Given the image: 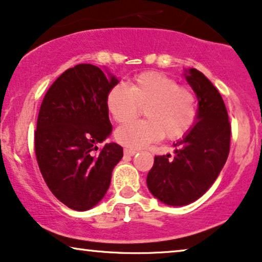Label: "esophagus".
Returning <instances> with one entry per match:
<instances>
[{
	"label": "esophagus",
	"instance_id": "34e87169",
	"mask_svg": "<svg viewBox=\"0 0 262 262\" xmlns=\"http://www.w3.org/2000/svg\"><path fill=\"white\" fill-rule=\"evenodd\" d=\"M137 152H138L137 148H129V147L124 148V155L125 156H134L135 154H137Z\"/></svg>",
	"mask_w": 262,
	"mask_h": 262
}]
</instances>
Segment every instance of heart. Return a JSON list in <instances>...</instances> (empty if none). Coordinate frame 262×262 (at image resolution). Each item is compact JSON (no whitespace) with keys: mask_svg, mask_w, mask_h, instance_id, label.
Returning <instances> with one entry per match:
<instances>
[{"mask_svg":"<svg viewBox=\"0 0 262 262\" xmlns=\"http://www.w3.org/2000/svg\"><path fill=\"white\" fill-rule=\"evenodd\" d=\"M106 107L117 123L134 119L144 108L146 120L129 122L116 130L117 141L130 147L146 146L163 137L168 140L183 139L198 121L196 93L157 71L135 76L129 87H112L106 98Z\"/></svg>","mask_w":262,"mask_h":262,"instance_id":"heart-1","label":"heart"}]
</instances>
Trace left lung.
Segmentation results:
<instances>
[{"instance_id":"left-lung-1","label":"left lung","mask_w":262,"mask_h":262,"mask_svg":"<svg viewBox=\"0 0 262 262\" xmlns=\"http://www.w3.org/2000/svg\"><path fill=\"white\" fill-rule=\"evenodd\" d=\"M186 79L198 98L197 123L175 144L174 157L155 156L146 179L156 198L175 207L203 196L230 154L231 124L219 91L196 69H190Z\"/></svg>"}]
</instances>
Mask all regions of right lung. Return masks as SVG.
Returning a JSON list of instances; mask_svg holds the SVG:
<instances>
[{
	"label": "right lung",
	"instance_id": "right-lung-1",
	"mask_svg": "<svg viewBox=\"0 0 262 262\" xmlns=\"http://www.w3.org/2000/svg\"><path fill=\"white\" fill-rule=\"evenodd\" d=\"M117 83L98 66L78 64L53 82L39 107L36 160L52 193L74 210L91 209L101 201L123 157L115 142L94 152L112 130L106 98Z\"/></svg>",
	"mask_w": 262,
	"mask_h": 262
}]
</instances>
